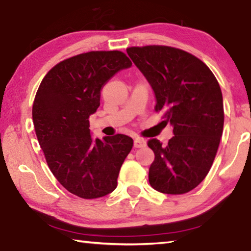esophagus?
I'll return each instance as SVG.
<instances>
[{
	"instance_id": "34e87169",
	"label": "esophagus",
	"mask_w": 251,
	"mask_h": 251,
	"mask_svg": "<svg viewBox=\"0 0 251 251\" xmlns=\"http://www.w3.org/2000/svg\"><path fill=\"white\" fill-rule=\"evenodd\" d=\"M147 146V141L142 138H136L134 140V147L135 148H142V147Z\"/></svg>"
}]
</instances>
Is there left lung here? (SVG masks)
Segmentation results:
<instances>
[{"mask_svg":"<svg viewBox=\"0 0 251 251\" xmlns=\"http://www.w3.org/2000/svg\"><path fill=\"white\" fill-rule=\"evenodd\" d=\"M127 54L148 80L155 111L165 113L174 136L166 146L151 139L154 152L149 183L163 194L193 190L212 166L222 137V91L210 68L179 49L148 46L127 49Z\"/></svg>","mask_w":251,"mask_h":251,"instance_id":"1","label":"left lung"}]
</instances>
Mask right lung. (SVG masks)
I'll return each instance as SVG.
<instances>
[{"instance_id": "1", "label": "right lung", "mask_w": 251, "mask_h": 251, "mask_svg": "<svg viewBox=\"0 0 251 251\" xmlns=\"http://www.w3.org/2000/svg\"><path fill=\"white\" fill-rule=\"evenodd\" d=\"M131 62L121 51H92L58 63L43 78L32 106L36 135L53 175L83 199L109 195L134 141L126 135L93 138L89 116L101 90Z\"/></svg>"}]
</instances>
